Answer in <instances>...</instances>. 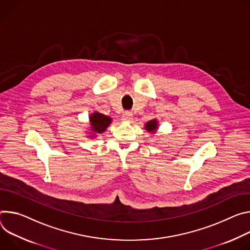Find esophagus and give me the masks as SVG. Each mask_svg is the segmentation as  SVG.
<instances>
[{"label":"esophagus","instance_id":"obj_1","mask_svg":"<svg viewBox=\"0 0 250 250\" xmlns=\"http://www.w3.org/2000/svg\"><path fill=\"white\" fill-rule=\"evenodd\" d=\"M122 120L123 121H132L133 120V114L131 112H129V111H125V112L122 114Z\"/></svg>","mask_w":250,"mask_h":250}]
</instances>
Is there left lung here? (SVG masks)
<instances>
[{
  "mask_svg": "<svg viewBox=\"0 0 250 250\" xmlns=\"http://www.w3.org/2000/svg\"><path fill=\"white\" fill-rule=\"evenodd\" d=\"M157 129V121L156 120H151L146 124V130L148 131H154Z\"/></svg>",
  "mask_w": 250,
  "mask_h": 250,
  "instance_id": "left-lung-1",
  "label": "left lung"
}]
</instances>
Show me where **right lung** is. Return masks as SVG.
<instances>
[{
	"label": "right lung",
	"mask_w": 250,
	"mask_h": 250,
	"mask_svg": "<svg viewBox=\"0 0 250 250\" xmlns=\"http://www.w3.org/2000/svg\"><path fill=\"white\" fill-rule=\"evenodd\" d=\"M111 119L101 113L95 112L90 116V123L92 126V130L96 133H102L106 130L108 125L110 124Z\"/></svg>",
	"instance_id": "obj_1"
}]
</instances>
